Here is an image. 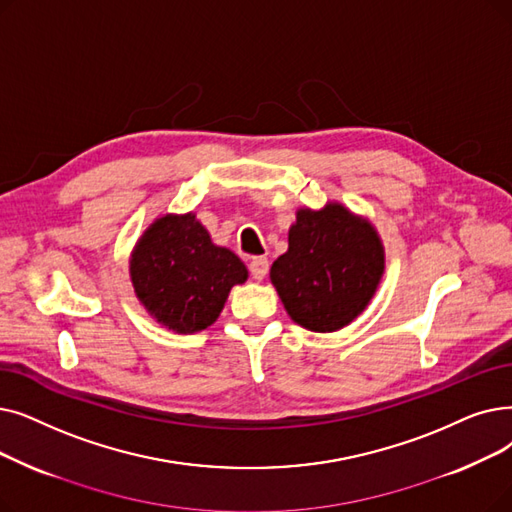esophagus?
I'll return each instance as SVG.
<instances>
[{
    "label": "esophagus",
    "mask_w": 512,
    "mask_h": 512,
    "mask_svg": "<svg viewBox=\"0 0 512 512\" xmlns=\"http://www.w3.org/2000/svg\"><path fill=\"white\" fill-rule=\"evenodd\" d=\"M251 276L255 278V280H263L265 276H268V270H270V261L265 259V257H253L251 259Z\"/></svg>",
    "instance_id": "esophagus-1"
}]
</instances>
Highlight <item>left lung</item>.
I'll return each instance as SVG.
<instances>
[{
    "label": "left lung",
    "instance_id": "obj_1",
    "mask_svg": "<svg viewBox=\"0 0 512 512\" xmlns=\"http://www.w3.org/2000/svg\"><path fill=\"white\" fill-rule=\"evenodd\" d=\"M295 215L288 249L272 263L270 280L293 322L311 332L341 330L381 284L383 240L368 217L337 201Z\"/></svg>",
    "mask_w": 512,
    "mask_h": 512
}]
</instances>
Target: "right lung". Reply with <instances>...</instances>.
I'll return each instance as SVG.
<instances>
[{"instance_id":"1","label":"right lung","mask_w":512,"mask_h":512,"mask_svg":"<svg viewBox=\"0 0 512 512\" xmlns=\"http://www.w3.org/2000/svg\"><path fill=\"white\" fill-rule=\"evenodd\" d=\"M133 293L154 322L192 335L209 328L232 286L249 278L247 265L217 247L196 213H165L138 238L129 257Z\"/></svg>"}]
</instances>
